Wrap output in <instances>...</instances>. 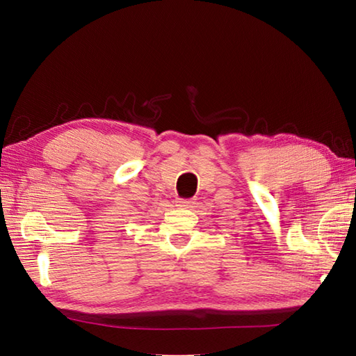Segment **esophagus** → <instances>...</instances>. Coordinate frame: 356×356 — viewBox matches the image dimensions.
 Here are the masks:
<instances>
[{
	"label": "esophagus",
	"instance_id": "34e87169",
	"mask_svg": "<svg viewBox=\"0 0 356 356\" xmlns=\"http://www.w3.org/2000/svg\"><path fill=\"white\" fill-rule=\"evenodd\" d=\"M177 206L181 207V209H188V207L193 206V201L192 200H178Z\"/></svg>",
	"mask_w": 356,
	"mask_h": 356
}]
</instances>
